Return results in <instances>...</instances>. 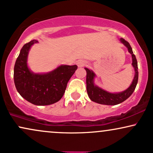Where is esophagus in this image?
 I'll use <instances>...</instances> for the list:
<instances>
[{"mask_svg":"<svg viewBox=\"0 0 153 153\" xmlns=\"http://www.w3.org/2000/svg\"><path fill=\"white\" fill-rule=\"evenodd\" d=\"M76 65L79 67H82L87 65V62L85 61V60H79V61L77 62Z\"/></svg>","mask_w":153,"mask_h":153,"instance_id":"1","label":"esophagus"}]
</instances>
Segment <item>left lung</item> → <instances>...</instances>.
Here are the masks:
<instances>
[{
	"mask_svg": "<svg viewBox=\"0 0 153 153\" xmlns=\"http://www.w3.org/2000/svg\"><path fill=\"white\" fill-rule=\"evenodd\" d=\"M120 42L128 48V52L132 55V60H133L132 65L134 67L135 71L133 82H132L131 86L124 91L118 94L109 93V92L105 91L102 88L98 87L97 86L94 84V79L95 77V74L90 69L85 68L86 71V91H87L88 97L92 101L104 105H114L119 104L131 97V95L133 93L135 87H136L137 80H138V71H137L138 68H137V59L135 58V54H133L129 43L123 38L120 39Z\"/></svg>",
	"mask_w": 153,
	"mask_h": 153,
	"instance_id": "1",
	"label": "left lung"
}]
</instances>
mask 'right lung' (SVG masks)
<instances>
[{"instance_id":"obj_1","label":"right lung","mask_w":153,"mask_h":153,"mask_svg":"<svg viewBox=\"0 0 153 153\" xmlns=\"http://www.w3.org/2000/svg\"><path fill=\"white\" fill-rule=\"evenodd\" d=\"M38 42L33 39L20 50L14 67V82L20 96L37 105H50L59 101L65 94L67 83L77 69L76 65H61L51 72L34 74L27 65L28 52Z\"/></svg>"}]
</instances>
